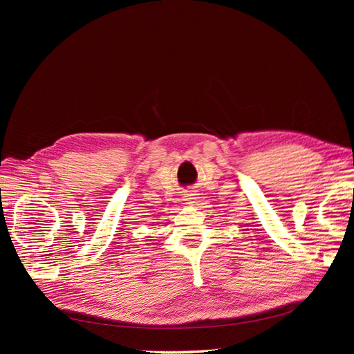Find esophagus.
<instances>
[{
	"instance_id": "34e87169",
	"label": "esophagus",
	"mask_w": 354,
	"mask_h": 354,
	"mask_svg": "<svg viewBox=\"0 0 354 354\" xmlns=\"http://www.w3.org/2000/svg\"><path fill=\"white\" fill-rule=\"evenodd\" d=\"M195 199H196V194H194V192H187V194H185L183 196V201L189 203V205H192V203L195 202Z\"/></svg>"
}]
</instances>
